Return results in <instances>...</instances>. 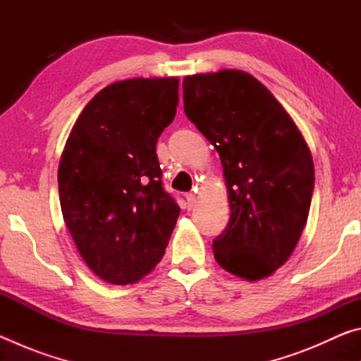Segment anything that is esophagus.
Here are the masks:
<instances>
[{
    "mask_svg": "<svg viewBox=\"0 0 361 361\" xmlns=\"http://www.w3.org/2000/svg\"><path fill=\"white\" fill-rule=\"evenodd\" d=\"M185 199H186V205H188V209L191 210L192 207L195 205V195H194L192 192H189V194H186V195H185Z\"/></svg>",
    "mask_w": 361,
    "mask_h": 361,
    "instance_id": "1",
    "label": "esophagus"
}]
</instances>
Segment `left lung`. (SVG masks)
Segmentation results:
<instances>
[{
	"label": "left lung",
	"mask_w": 361,
	"mask_h": 361,
	"mask_svg": "<svg viewBox=\"0 0 361 361\" xmlns=\"http://www.w3.org/2000/svg\"><path fill=\"white\" fill-rule=\"evenodd\" d=\"M188 119L215 146L231 205L213 240L224 271L250 280L272 276L296 248L314 192L304 137L258 79L221 70L183 79Z\"/></svg>",
	"instance_id": "obj_1"
}]
</instances>
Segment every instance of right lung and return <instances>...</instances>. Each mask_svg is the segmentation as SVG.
I'll return each mask as SVG.
<instances>
[{
    "instance_id": "1",
    "label": "right lung",
    "mask_w": 361,
    "mask_h": 361,
    "mask_svg": "<svg viewBox=\"0 0 361 361\" xmlns=\"http://www.w3.org/2000/svg\"><path fill=\"white\" fill-rule=\"evenodd\" d=\"M176 105L178 78L113 82L85 105L65 143V224L85 264L108 283L138 282L166 253L180 207L162 188L156 143Z\"/></svg>"
}]
</instances>
